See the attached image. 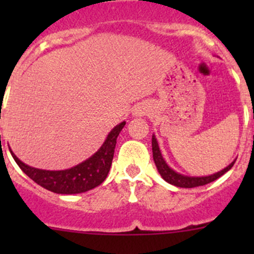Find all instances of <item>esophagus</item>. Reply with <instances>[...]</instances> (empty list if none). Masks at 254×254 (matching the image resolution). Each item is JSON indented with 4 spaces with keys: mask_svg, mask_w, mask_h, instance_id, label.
Returning <instances> with one entry per match:
<instances>
[{
    "mask_svg": "<svg viewBox=\"0 0 254 254\" xmlns=\"http://www.w3.org/2000/svg\"><path fill=\"white\" fill-rule=\"evenodd\" d=\"M146 111H145V108H143V106H137V107H135V109H134V115L135 117H139V115L143 114Z\"/></svg>",
    "mask_w": 254,
    "mask_h": 254,
    "instance_id": "esophagus-1",
    "label": "esophagus"
}]
</instances>
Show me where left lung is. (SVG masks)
<instances>
[{
  "label": "left lung",
  "mask_w": 254,
  "mask_h": 254,
  "mask_svg": "<svg viewBox=\"0 0 254 254\" xmlns=\"http://www.w3.org/2000/svg\"><path fill=\"white\" fill-rule=\"evenodd\" d=\"M152 156L153 161H155V165L157 167L158 172H160L161 177L165 179L167 183L172 184V186L179 187V188H195V187L205 186L207 183H211V182L216 181L217 178H220L222 175L230 171L234 166L235 161L232 163H230L226 168H224L220 172L214 173L211 176H205V177H189L181 175V173L173 171L170 166L166 163V161L163 160L162 153L160 151V146H158L157 140H156L155 135L152 136Z\"/></svg>",
  "instance_id": "1"
}]
</instances>
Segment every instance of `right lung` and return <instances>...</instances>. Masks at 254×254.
<instances>
[{
  "mask_svg": "<svg viewBox=\"0 0 254 254\" xmlns=\"http://www.w3.org/2000/svg\"><path fill=\"white\" fill-rule=\"evenodd\" d=\"M125 122L120 123L107 136L106 141L98 151L88 160L83 161L72 168L64 171L38 170L23 163L11 151L12 157L20 170L30 179L43 188L58 194H78L96 188L104 182L111 170L114 148L119 132L124 127Z\"/></svg>",
  "mask_w": 254,
  "mask_h": 254,
  "instance_id": "right-lung-1",
  "label": "right lung"
}]
</instances>
